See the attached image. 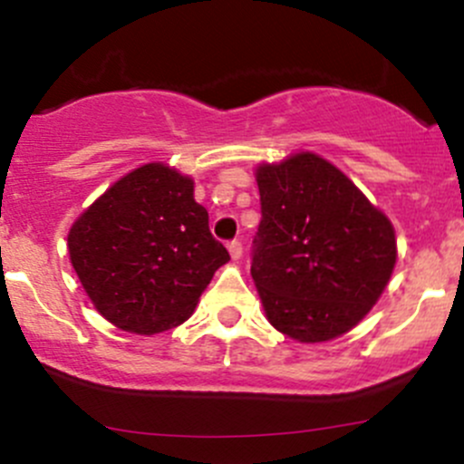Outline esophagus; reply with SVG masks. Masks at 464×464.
<instances>
[{
  "label": "esophagus",
  "instance_id": "obj_1",
  "mask_svg": "<svg viewBox=\"0 0 464 464\" xmlns=\"http://www.w3.org/2000/svg\"><path fill=\"white\" fill-rule=\"evenodd\" d=\"M228 253H231V257L233 260H240L242 257V242L240 240H233V242H228Z\"/></svg>",
  "mask_w": 464,
  "mask_h": 464
}]
</instances>
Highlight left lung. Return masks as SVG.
<instances>
[{
  "label": "left lung",
  "mask_w": 464,
  "mask_h": 464,
  "mask_svg": "<svg viewBox=\"0 0 464 464\" xmlns=\"http://www.w3.org/2000/svg\"><path fill=\"white\" fill-rule=\"evenodd\" d=\"M262 219L251 276L266 318L297 343L353 329L382 295L398 248L389 218L320 155L256 169Z\"/></svg>",
  "instance_id": "left-lung-1"
}]
</instances>
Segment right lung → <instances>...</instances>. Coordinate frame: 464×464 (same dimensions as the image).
Segmentation results:
<instances>
[{
    "label": "right lung",
    "mask_w": 464,
    "mask_h": 464,
    "mask_svg": "<svg viewBox=\"0 0 464 464\" xmlns=\"http://www.w3.org/2000/svg\"><path fill=\"white\" fill-rule=\"evenodd\" d=\"M71 265L117 329L162 334L191 318L228 251L208 231L193 179L162 162L120 178L72 222Z\"/></svg>",
    "instance_id": "obj_1"
}]
</instances>
